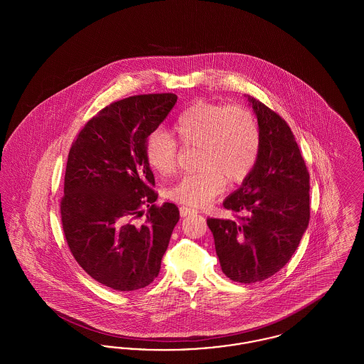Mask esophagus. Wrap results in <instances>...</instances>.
<instances>
[{"label": "esophagus", "instance_id": "esophagus-1", "mask_svg": "<svg viewBox=\"0 0 364 364\" xmlns=\"http://www.w3.org/2000/svg\"><path fill=\"white\" fill-rule=\"evenodd\" d=\"M198 211L195 210V208H187V206H181L180 208V215L181 217H187V215H191V214H196Z\"/></svg>", "mask_w": 364, "mask_h": 364}]
</instances>
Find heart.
I'll return each mask as SVG.
<instances>
[{
  "label": "heart",
  "mask_w": 364,
  "mask_h": 364,
  "mask_svg": "<svg viewBox=\"0 0 364 364\" xmlns=\"http://www.w3.org/2000/svg\"><path fill=\"white\" fill-rule=\"evenodd\" d=\"M172 134L156 129L144 144L149 165L161 176L177 168L178 141L198 147L195 173L184 174L166 191V196L183 205L205 206L229 184L244 181L257 165L260 151L259 127L242 105L198 101L173 122ZM176 137L174 139L173 138Z\"/></svg>",
  "instance_id": "b5f03b06"
}]
</instances>
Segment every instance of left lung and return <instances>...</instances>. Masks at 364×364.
Wrapping results in <instances>:
<instances>
[{
    "mask_svg": "<svg viewBox=\"0 0 364 364\" xmlns=\"http://www.w3.org/2000/svg\"><path fill=\"white\" fill-rule=\"evenodd\" d=\"M248 102L258 119L260 151L242 187L224 202L237 221L208 218L224 274L242 284L279 272L310 221V173L289 125L257 98L248 95Z\"/></svg>",
    "mask_w": 364,
    "mask_h": 364,
    "instance_id": "8db88e82",
    "label": "left lung"
}]
</instances>
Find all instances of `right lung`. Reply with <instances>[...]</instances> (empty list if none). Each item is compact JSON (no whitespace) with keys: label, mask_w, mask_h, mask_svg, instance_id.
<instances>
[{"label":"right lung","mask_w":364,"mask_h":364,"mask_svg":"<svg viewBox=\"0 0 364 364\" xmlns=\"http://www.w3.org/2000/svg\"><path fill=\"white\" fill-rule=\"evenodd\" d=\"M177 95L143 94L100 110L70 146L61 223L73 258L90 277L129 292L156 279L180 213L156 206L147 136L166 119ZM147 208L143 223H138Z\"/></svg>","instance_id":"1"}]
</instances>
